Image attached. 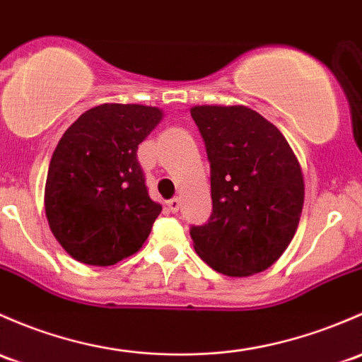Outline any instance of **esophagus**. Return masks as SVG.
Listing matches in <instances>:
<instances>
[{
    "mask_svg": "<svg viewBox=\"0 0 362 362\" xmlns=\"http://www.w3.org/2000/svg\"><path fill=\"white\" fill-rule=\"evenodd\" d=\"M168 208L171 213H177L178 208H180V199H178V197H171L168 201Z\"/></svg>",
    "mask_w": 362,
    "mask_h": 362,
    "instance_id": "esophagus-1",
    "label": "esophagus"
}]
</instances>
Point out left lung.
<instances>
[{
	"label": "left lung",
	"instance_id": "1",
	"mask_svg": "<svg viewBox=\"0 0 362 362\" xmlns=\"http://www.w3.org/2000/svg\"><path fill=\"white\" fill-rule=\"evenodd\" d=\"M210 161L213 210L191 226L196 253L226 276L271 267L295 235L303 177L290 144L272 123L243 105L191 109Z\"/></svg>",
	"mask_w": 362,
	"mask_h": 362
}]
</instances>
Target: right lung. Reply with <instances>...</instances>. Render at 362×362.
<instances>
[{
	"label": "right lung",
	"instance_id": "add662e5",
	"mask_svg": "<svg viewBox=\"0 0 362 362\" xmlns=\"http://www.w3.org/2000/svg\"><path fill=\"white\" fill-rule=\"evenodd\" d=\"M161 116L158 107L104 104L62 135L48 168L45 211L74 260L107 267L149 238L161 204L149 197L136 151Z\"/></svg>",
	"mask_w": 362,
	"mask_h": 362
}]
</instances>
